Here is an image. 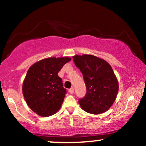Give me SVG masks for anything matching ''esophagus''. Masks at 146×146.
I'll list each match as a JSON object with an SVG mask.
<instances>
[{
  "label": "esophagus",
  "instance_id": "1",
  "mask_svg": "<svg viewBox=\"0 0 146 146\" xmlns=\"http://www.w3.org/2000/svg\"><path fill=\"white\" fill-rule=\"evenodd\" d=\"M68 92H69L71 94H73V93H74V88H73V87H72V88H69V89H68Z\"/></svg>",
  "mask_w": 146,
  "mask_h": 146
}]
</instances>
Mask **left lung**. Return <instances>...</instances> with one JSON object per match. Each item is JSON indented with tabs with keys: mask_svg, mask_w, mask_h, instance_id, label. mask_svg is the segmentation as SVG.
Returning a JSON list of instances; mask_svg holds the SVG:
<instances>
[{
	"mask_svg": "<svg viewBox=\"0 0 146 146\" xmlns=\"http://www.w3.org/2000/svg\"><path fill=\"white\" fill-rule=\"evenodd\" d=\"M75 66L83 75L86 94L79 100L84 111L94 115L106 112L117 98L119 84L110 65L92 55L73 56Z\"/></svg>",
	"mask_w": 146,
	"mask_h": 146,
	"instance_id": "1",
	"label": "left lung"
}]
</instances>
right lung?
I'll return each instance as SVG.
<instances>
[{"instance_id": "obj_1", "label": "right lung", "mask_w": 146, "mask_h": 146, "mask_svg": "<svg viewBox=\"0 0 146 146\" xmlns=\"http://www.w3.org/2000/svg\"><path fill=\"white\" fill-rule=\"evenodd\" d=\"M68 57L45 58L33 64L23 84V93L28 106L41 117H49L61 108L66 90L58 75Z\"/></svg>"}]
</instances>
